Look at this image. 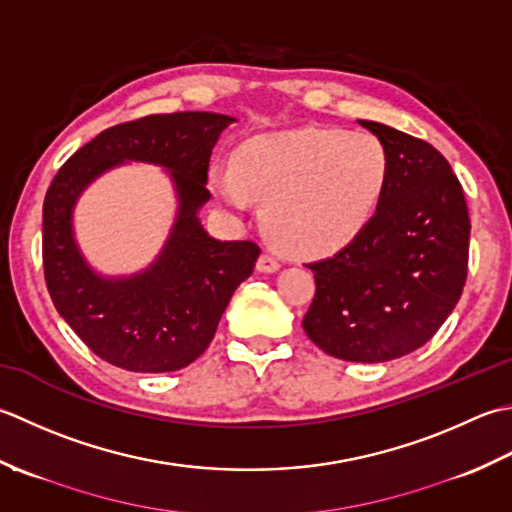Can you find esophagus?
Instances as JSON below:
<instances>
[{
	"instance_id": "1",
	"label": "esophagus",
	"mask_w": 512,
	"mask_h": 512,
	"mask_svg": "<svg viewBox=\"0 0 512 512\" xmlns=\"http://www.w3.org/2000/svg\"><path fill=\"white\" fill-rule=\"evenodd\" d=\"M258 271H263V274H274V271L280 269V260L274 254H260L258 263H256Z\"/></svg>"
}]
</instances>
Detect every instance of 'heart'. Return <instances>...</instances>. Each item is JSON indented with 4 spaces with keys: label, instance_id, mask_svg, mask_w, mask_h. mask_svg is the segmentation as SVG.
<instances>
[{
    "label": "heart",
    "instance_id": "1",
    "mask_svg": "<svg viewBox=\"0 0 512 512\" xmlns=\"http://www.w3.org/2000/svg\"><path fill=\"white\" fill-rule=\"evenodd\" d=\"M389 176V148L373 132L300 128L249 139L234 168L214 165L210 181L234 212L263 201L265 232L278 247L325 256L371 223Z\"/></svg>",
    "mask_w": 512,
    "mask_h": 512
}]
</instances>
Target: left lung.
<instances>
[{
    "label": "left lung",
    "mask_w": 512,
    "mask_h": 512,
    "mask_svg": "<svg viewBox=\"0 0 512 512\" xmlns=\"http://www.w3.org/2000/svg\"><path fill=\"white\" fill-rule=\"evenodd\" d=\"M391 154V176L371 223L336 256L307 267L316 296L302 327L347 362H387L429 342L462 296L468 218L462 185L431 143L360 121Z\"/></svg>",
    "instance_id": "1"
}]
</instances>
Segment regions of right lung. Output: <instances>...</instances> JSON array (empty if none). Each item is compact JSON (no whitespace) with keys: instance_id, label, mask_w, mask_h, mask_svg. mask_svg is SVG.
I'll list each match as a JSON object with an SVG mask.
<instances>
[{"instance_id":"add662e5","label":"right lung","mask_w":512,"mask_h":512,"mask_svg":"<svg viewBox=\"0 0 512 512\" xmlns=\"http://www.w3.org/2000/svg\"><path fill=\"white\" fill-rule=\"evenodd\" d=\"M234 119L174 112L103 130L61 165L44 201V276L59 316L86 347L134 373L179 371L210 347L229 298L252 276L254 241H216L198 221L210 201L207 170L221 132ZM123 160L168 167L180 212L160 258L141 275L103 279L82 260L71 207L99 173Z\"/></svg>"}]
</instances>
